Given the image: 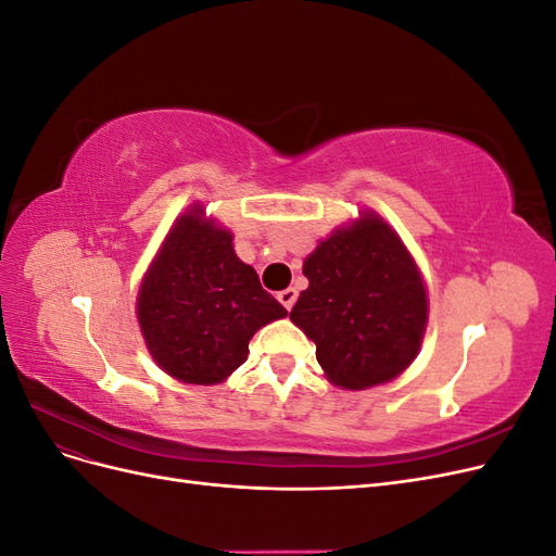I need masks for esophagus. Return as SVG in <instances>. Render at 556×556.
Listing matches in <instances>:
<instances>
[{
    "label": "esophagus",
    "instance_id": "esophagus-1",
    "mask_svg": "<svg viewBox=\"0 0 556 556\" xmlns=\"http://www.w3.org/2000/svg\"><path fill=\"white\" fill-rule=\"evenodd\" d=\"M278 301L280 304L288 308V311H292V306H294V301H296V290L294 288H288V290H282V292H278Z\"/></svg>",
    "mask_w": 556,
    "mask_h": 556
}]
</instances>
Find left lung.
Returning <instances> with one entry per match:
<instances>
[{"label":"left lung","instance_id":"1","mask_svg":"<svg viewBox=\"0 0 556 556\" xmlns=\"http://www.w3.org/2000/svg\"><path fill=\"white\" fill-rule=\"evenodd\" d=\"M308 290L290 313L315 343L327 378L366 390L396 378L422 343L427 292L408 250L380 217L364 215L304 262Z\"/></svg>","mask_w":556,"mask_h":556}]
</instances>
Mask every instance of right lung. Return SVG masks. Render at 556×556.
Listing matches in <instances>:
<instances>
[{
    "label": "right lung",
    "mask_w": 556,
    "mask_h": 556,
    "mask_svg": "<svg viewBox=\"0 0 556 556\" xmlns=\"http://www.w3.org/2000/svg\"><path fill=\"white\" fill-rule=\"evenodd\" d=\"M199 213H185L169 231L143 280L137 315L150 355L166 374L213 384L248 359L260 327L288 311L237 257L231 233Z\"/></svg>",
    "instance_id": "1"
}]
</instances>
